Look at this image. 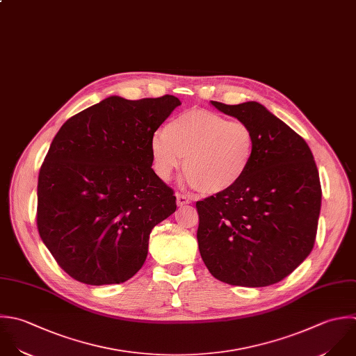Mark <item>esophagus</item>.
Returning a JSON list of instances; mask_svg holds the SVG:
<instances>
[{"instance_id":"obj_1","label":"esophagus","mask_w":356,"mask_h":356,"mask_svg":"<svg viewBox=\"0 0 356 356\" xmlns=\"http://www.w3.org/2000/svg\"><path fill=\"white\" fill-rule=\"evenodd\" d=\"M176 204H177V207H183V205L190 204V200L183 194H176Z\"/></svg>"}]
</instances>
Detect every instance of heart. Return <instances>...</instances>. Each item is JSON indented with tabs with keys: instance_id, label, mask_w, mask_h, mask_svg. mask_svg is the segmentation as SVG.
<instances>
[{
	"instance_id": "1",
	"label": "heart",
	"mask_w": 356,
	"mask_h": 356,
	"mask_svg": "<svg viewBox=\"0 0 356 356\" xmlns=\"http://www.w3.org/2000/svg\"><path fill=\"white\" fill-rule=\"evenodd\" d=\"M254 154L255 136L245 122L207 109L179 113L151 138L155 173L168 181L184 165L186 183L207 194L236 187Z\"/></svg>"
}]
</instances>
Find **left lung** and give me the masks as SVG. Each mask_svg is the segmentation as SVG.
<instances>
[{
	"mask_svg": "<svg viewBox=\"0 0 356 356\" xmlns=\"http://www.w3.org/2000/svg\"><path fill=\"white\" fill-rule=\"evenodd\" d=\"M211 104L252 129L255 154L236 187L197 202L201 258L223 283L272 286L296 270L315 244L322 188L312 151L257 101Z\"/></svg>",
	"mask_w": 356,
	"mask_h": 356,
	"instance_id": "left-lung-1",
	"label": "left lung"
}]
</instances>
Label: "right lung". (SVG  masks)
I'll return each instance as SVG.
<instances>
[{"label":"right lung","mask_w":356,"mask_h":356,"mask_svg":"<svg viewBox=\"0 0 356 356\" xmlns=\"http://www.w3.org/2000/svg\"><path fill=\"white\" fill-rule=\"evenodd\" d=\"M180 99L111 95L67 119L37 184V227L74 280L119 284L144 265L152 229L176 211L154 172L151 138Z\"/></svg>","instance_id":"1"}]
</instances>
